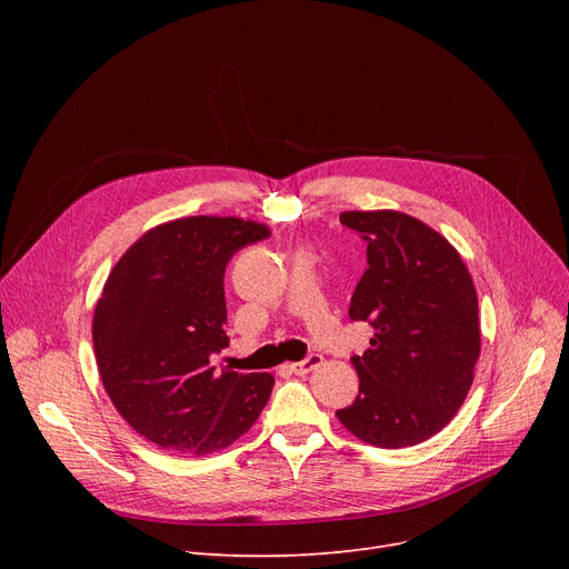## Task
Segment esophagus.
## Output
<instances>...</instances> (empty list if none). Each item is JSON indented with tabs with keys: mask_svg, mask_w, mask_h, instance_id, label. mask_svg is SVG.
<instances>
[{
	"mask_svg": "<svg viewBox=\"0 0 569 569\" xmlns=\"http://www.w3.org/2000/svg\"><path fill=\"white\" fill-rule=\"evenodd\" d=\"M320 365H322V355H318V352H311V355L307 357V360L290 365V371H292L295 376H305V373L313 371V369H316V367H320Z\"/></svg>",
	"mask_w": 569,
	"mask_h": 569,
	"instance_id": "esophagus-1",
	"label": "esophagus"
}]
</instances>
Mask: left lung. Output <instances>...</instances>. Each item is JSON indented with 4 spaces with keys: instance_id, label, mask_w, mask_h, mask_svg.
<instances>
[{
    "instance_id": "left-lung-1",
    "label": "left lung",
    "mask_w": 569,
    "mask_h": 569,
    "mask_svg": "<svg viewBox=\"0 0 569 569\" xmlns=\"http://www.w3.org/2000/svg\"><path fill=\"white\" fill-rule=\"evenodd\" d=\"M367 242L348 316L373 327L352 355L360 395L337 410L360 440L399 450L431 438L461 408L480 357L477 292L442 234L401 212H343Z\"/></svg>"
}]
</instances>
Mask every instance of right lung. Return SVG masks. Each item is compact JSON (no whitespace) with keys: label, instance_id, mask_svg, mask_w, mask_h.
Listing matches in <instances>:
<instances>
[{"label":"right lung","instance_id":"1","mask_svg":"<svg viewBox=\"0 0 569 569\" xmlns=\"http://www.w3.org/2000/svg\"><path fill=\"white\" fill-rule=\"evenodd\" d=\"M269 230L234 217H189L147 230L119 258L94 311V352L106 392L147 440L212 455L244 436L274 378L217 371L228 346L226 264Z\"/></svg>","mask_w":569,"mask_h":569}]
</instances>
